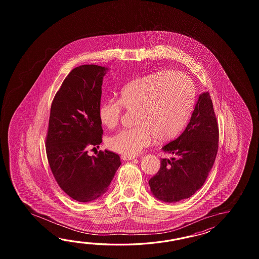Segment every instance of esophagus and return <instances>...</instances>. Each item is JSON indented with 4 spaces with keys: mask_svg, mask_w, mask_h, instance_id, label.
I'll return each instance as SVG.
<instances>
[{
    "mask_svg": "<svg viewBox=\"0 0 259 259\" xmlns=\"http://www.w3.org/2000/svg\"><path fill=\"white\" fill-rule=\"evenodd\" d=\"M134 158H135V156H126V155H123V156H122V159L123 160H128V161H130V160H133L134 159Z\"/></svg>",
    "mask_w": 259,
    "mask_h": 259,
    "instance_id": "obj_1",
    "label": "esophagus"
}]
</instances>
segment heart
<instances>
[{"mask_svg":"<svg viewBox=\"0 0 259 259\" xmlns=\"http://www.w3.org/2000/svg\"><path fill=\"white\" fill-rule=\"evenodd\" d=\"M195 104V88L191 78L178 71L154 72L126 84L118 101L106 100L98 108L103 126L114 128L120 121L123 108L136 111L135 125L108 139V147L116 153L134 156L155 138L167 142L186 126Z\"/></svg>","mask_w":259,"mask_h":259,"instance_id":"heart-1","label":"heart"}]
</instances>
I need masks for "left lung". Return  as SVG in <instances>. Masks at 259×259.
Returning a JSON list of instances; mask_svg holds the SVG:
<instances>
[{"label": "left lung", "instance_id": "8db88e82", "mask_svg": "<svg viewBox=\"0 0 259 259\" xmlns=\"http://www.w3.org/2000/svg\"><path fill=\"white\" fill-rule=\"evenodd\" d=\"M219 135L212 100L208 93H203L185 131L162 148L172 157L161 159L159 170L149 181L154 197L177 203L196 193L214 165Z\"/></svg>", "mask_w": 259, "mask_h": 259}]
</instances>
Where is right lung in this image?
I'll return each instance as SVG.
<instances>
[{"label": "right lung", "instance_id": "1", "mask_svg": "<svg viewBox=\"0 0 259 259\" xmlns=\"http://www.w3.org/2000/svg\"><path fill=\"white\" fill-rule=\"evenodd\" d=\"M107 68L83 65L72 69L53 100L46 154L55 181L77 202H91L108 190L121 165L118 154L88 150L102 143L98 115L103 78Z\"/></svg>", "mask_w": 259, "mask_h": 259}]
</instances>
